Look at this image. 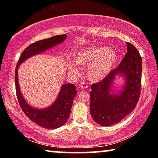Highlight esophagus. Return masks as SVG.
<instances>
[{
  "instance_id": "1",
  "label": "esophagus",
  "mask_w": 158,
  "mask_h": 158,
  "mask_svg": "<svg viewBox=\"0 0 158 158\" xmlns=\"http://www.w3.org/2000/svg\"><path fill=\"white\" fill-rule=\"evenodd\" d=\"M80 87L81 88H88V84L85 83V82H83V81H82L81 83H80Z\"/></svg>"
}]
</instances>
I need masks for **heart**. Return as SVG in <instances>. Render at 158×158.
<instances>
[{
    "mask_svg": "<svg viewBox=\"0 0 158 158\" xmlns=\"http://www.w3.org/2000/svg\"><path fill=\"white\" fill-rule=\"evenodd\" d=\"M116 59L114 51L106 47H93L86 48L79 54L77 62L81 64H88L87 74L94 81L103 78L113 67ZM71 70L76 72L75 67Z\"/></svg>",
    "mask_w": 158,
    "mask_h": 158,
    "instance_id": "obj_1",
    "label": "heart"
}]
</instances>
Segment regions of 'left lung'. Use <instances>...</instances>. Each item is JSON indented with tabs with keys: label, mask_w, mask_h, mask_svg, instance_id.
<instances>
[{
	"label": "left lung",
	"mask_w": 158,
	"mask_h": 158,
	"mask_svg": "<svg viewBox=\"0 0 158 158\" xmlns=\"http://www.w3.org/2000/svg\"><path fill=\"white\" fill-rule=\"evenodd\" d=\"M127 53L117 68L112 70L102 81L92 84L90 112L96 123L108 127L118 123L137 106L141 94L142 57L131 43L127 42ZM119 73L126 77L125 89L120 95L109 94L112 82Z\"/></svg>",
	"instance_id": "8db88e82"
}]
</instances>
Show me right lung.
Returning <instances> with one entry per match:
<instances>
[{"instance_id": "right-lung-1", "label": "right lung", "mask_w": 158, "mask_h": 158, "mask_svg": "<svg viewBox=\"0 0 158 158\" xmlns=\"http://www.w3.org/2000/svg\"><path fill=\"white\" fill-rule=\"evenodd\" d=\"M65 34H62L32 43L21 53L16 67L15 85L20 107L30 120L40 127L49 129L58 128L68 121L70 114L73 99L77 94L76 86L70 83L62 85L57 99L51 106L43 110L33 109L27 104L20 92L18 82V68L19 64L29 57L60 44L65 40Z\"/></svg>"}]
</instances>
